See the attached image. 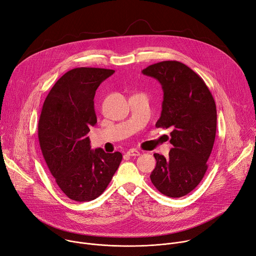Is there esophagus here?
<instances>
[{
  "label": "esophagus",
  "mask_w": 256,
  "mask_h": 256,
  "mask_svg": "<svg viewBox=\"0 0 256 256\" xmlns=\"http://www.w3.org/2000/svg\"><path fill=\"white\" fill-rule=\"evenodd\" d=\"M126 154L130 156H140V151L136 150V149H130L126 152Z\"/></svg>",
  "instance_id": "esophagus-1"
}]
</instances>
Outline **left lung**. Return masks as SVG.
<instances>
[{
	"instance_id": "8db88e82",
	"label": "left lung",
	"mask_w": 256,
	"mask_h": 256,
	"mask_svg": "<svg viewBox=\"0 0 256 256\" xmlns=\"http://www.w3.org/2000/svg\"><path fill=\"white\" fill-rule=\"evenodd\" d=\"M142 73L158 79L164 90L156 126L172 130L173 148L168 158L153 154L156 166L150 179L162 194L181 198L196 188L208 168L216 136L215 100L205 81L180 62L153 64Z\"/></svg>"
}]
</instances>
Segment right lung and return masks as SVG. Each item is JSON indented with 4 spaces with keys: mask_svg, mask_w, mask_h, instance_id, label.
Wrapping results in <instances>:
<instances>
[{
    "mask_svg": "<svg viewBox=\"0 0 256 256\" xmlns=\"http://www.w3.org/2000/svg\"><path fill=\"white\" fill-rule=\"evenodd\" d=\"M114 72L84 66L68 71L43 104L38 137L44 160L62 192L76 202L103 194L122 160L118 151L92 150L88 137L90 128L96 124V90Z\"/></svg>",
    "mask_w": 256,
    "mask_h": 256,
    "instance_id": "obj_1",
    "label": "right lung"
}]
</instances>
